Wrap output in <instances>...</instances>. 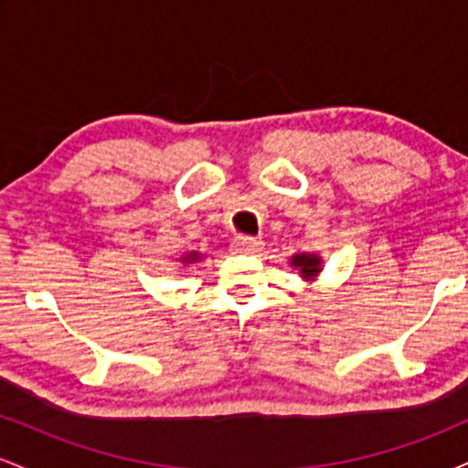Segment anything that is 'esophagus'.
Returning <instances> with one entry per match:
<instances>
[{
    "instance_id": "obj_1",
    "label": "esophagus",
    "mask_w": 468,
    "mask_h": 468,
    "mask_svg": "<svg viewBox=\"0 0 468 468\" xmlns=\"http://www.w3.org/2000/svg\"><path fill=\"white\" fill-rule=\"evenodd\" d=\"M264 241L255 239V238H238L235 239V250L238 252H246V255H252V252H260Z\"/></svg>"
}]
</instances>
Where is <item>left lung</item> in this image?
Wrapping results in <instances>:
<instances>
[{
  "instance_id": "obj_1",
  "label": "left lung",
  "mask_w": 468,
  "mask_h": 468,
  "mask_svg": "<svg viewBox=\"0 0 468 468\" xmlns=\"http://www.w3.org/2000/svg\"><path fill=\"white\" fill-rule=\"evenodd\" d=\"M290 266L297 268L299 277L305 279L308 283H313L316 277L324 271V257L316 255V252H297L290 260Z\"/></svg>"
}]
</instances>
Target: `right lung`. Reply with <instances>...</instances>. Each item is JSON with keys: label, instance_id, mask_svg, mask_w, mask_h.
Masks as SVG:
<instances>
[{"label": "right lung", "instance_id": "add662e5", "mask_svg": "<svg viewBox=\"0 0 468 468\" xmlns=\"http://www.w3.org/2000/svg\"><path fill=\"white\" fill-rule=\"evenodd\" d=\"M178 260H180L182 266H196L197 261L204 260V255L200 250H189V252H185L182 257H178Z\"/></svg>", "mask_w": 468, "mask_h": 468}]
</instances>
